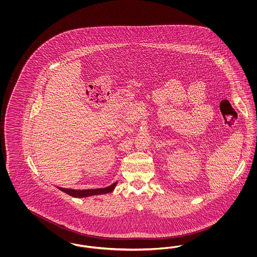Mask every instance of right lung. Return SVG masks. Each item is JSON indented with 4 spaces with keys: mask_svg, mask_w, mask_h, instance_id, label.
I'll return each mask as SVG.
<instances>
[{
    "mask_svg": "<svg viewBox=\"0 0 257 257\" xmlns=\"http://www.w3.org/2000/svg\"><path fill=\"white\" fill-rule=\"evenodd\" d=\"M115 183L111 184L109 187L106 188H100V189H89V190H73V189H65V188H61L59 189L68 194L69 196H74V197H86V196H94V195H101V194H108L112 192L114 189Z\"/></svg>",
    "mask_w": 257,
    "mask_h": 257,
    "instance_id": "right-lung-1",
    "label": "right lung"
}]
</instances>
